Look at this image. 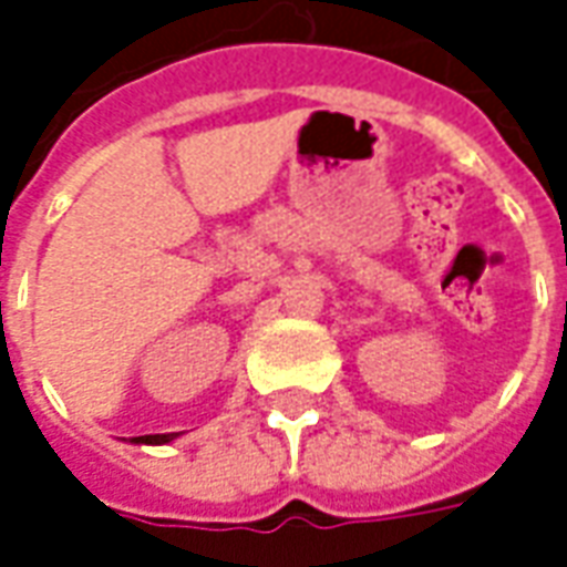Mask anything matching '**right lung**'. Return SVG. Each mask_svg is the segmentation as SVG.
Segmentation results:
<instances>
[{"mask_svg": "<svg viewBox=\"0 0 567 567\" xmlns=\"http://www.w3.org/2000/svg\"><path fill=\"white\" fill-rule=\"evenodd\" d=\"M178 434H142V437H133L130 443H151V446H161V443H169Z\"/></svg>", "mask_w": 567, "mask_h": 567, "instance_id": "1", "label": "right lung"}]
</instances>
